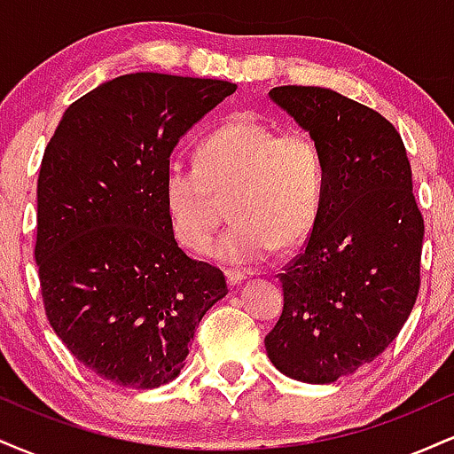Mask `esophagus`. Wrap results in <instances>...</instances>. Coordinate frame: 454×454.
Wrapping results in <instances>:
<instances>
[{"mask_svg": "<svg viewBox=\"0 0 454 454\" xmlns=\"http://www.w3.org/2000/svg\"><path fill=\"white\" fill-rule=\"evenodd\" d=\"M226 279L231 286H237L247 279V273H243V270H226Z\"/></svg>", "mask_w": 454, "mask_h": 454, "instance_id": "esophagus-1", "label": "esophagus"}]
</instances>
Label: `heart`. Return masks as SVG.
<instances>
[{"label":"heart","mask_w":454,"mask_h":454,"mask_svg":"<svg viewBox=\"0 0 454 454\" xmlns=\"http://www.w3.org/2000/svg\"><path fill=\"white\" fill-rule=\"evenodd\" d=\"M326 192L320 143L303 128L279 129L252 114H234L202 138L196 164L173 160L161 175V198L175 239L205 252L231 198L232 226L213 245L222 262L252 264L296 247L314 231Z\"/></svg>","instance_id":"b5f03b06"}]
</instances>
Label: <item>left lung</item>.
Instances as JSON below:
<instances>
[{"label": "left lung", "instance_id": "obj_1", "mask_svg": "<svg viewBox=\"0 0 454 454\" xmlns=\"http://www.w3.org/2000/svg\"><path fill=\"white\" fill-rule=\"evenodd\" d=\"M326 161L320 217L284 273V311L264 337L284 376L331 384L399 335L420 288L425 223L403 140L388 119L325 87L269 91Z\"/></svg>", "mask_w": 454, "mask_h": 454}]
</instances>
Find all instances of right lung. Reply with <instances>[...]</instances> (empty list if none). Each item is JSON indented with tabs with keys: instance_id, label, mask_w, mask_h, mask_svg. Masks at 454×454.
<instances>
[{
	"instance_id": "1",
	"label": "right lung",
	"mask_w": 454,
	"mask_h": 454,
	"mask_svg": "<svg viewBox=\"0 0 454 454\" xmlns=\"http://www.w3.org/2000/svg\"><path fill=\"white\" fill-rule=\"evenodd\" d=\"M237 85L137 72L78 98L46 145L38 176L44 311L91 372L128 388L181 373L226 278L175 241L161 175L179 138Z\"/></svg>"
}]
</instances>
